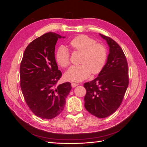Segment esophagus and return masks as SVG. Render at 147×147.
I'll use <instances>...</instances> for the list:
<instances>
[{
    "mask_svg": "<svg viewBox=\"0 0 147 147\" xmlns=\"http://www.w3.org/2000/svg\"><path fill=\"white\" fill-rule=\"evenodd\" d=\"M71 85H72V88H75V87H76L77 86H78V84L75 83H72V84H71Z\"/></svg>",
    "mask_w": 147,
    "mask_h": 147,
    "instance_id": "34e87169",
    "label": "esophagus"
}]
</instances>
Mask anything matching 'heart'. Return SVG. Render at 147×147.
Masks as SVG:
<instances>
[{
	"mask_svg": "<svg viewBox=\"0 0 147 147\" xmlns=\"http://www.w3.org/2000/svg\"><path fill=\"white\" fill-rule=\"evenodd\" d=\"M70 45L75 51L82 53L81 65H74L64 74V78L67 81L80 82L90 77L92 73L99 74L105 65L107 59L106 47L86 35H80L70 42ZM55 59L62 67H66L70 64V54L65 47L60 46L55 53Z\"/></svg>",
	"mask_w": 147,
	"mask_h": 147,
	"instance_id": "1",
	"label": "heart"
}]
</instances>
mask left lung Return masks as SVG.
<instances>
[{"label":"left lung","instance_id":"obj_1","mask_svg":"<svg viewBox=\"0 0 147 147\" xmlns=\"http://www.w3.org/2000/svg\"><path fill=\"white\" fill-rule=\"evenodd\" d=\"M109 47L104 69L92 81L84 83L86 94L84 107L94 116L104 118L112 115L121 105L129 84L125 55L112 38L99 34Z\"/></svg>","mask_w":147,"mask_h":147}]
</instances>
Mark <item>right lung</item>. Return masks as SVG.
<instances>
[{
  "mask_svg": "<svg viewBox=\"0 0 147 147\" xmlns=\"http://www.w3.org/2000/svg\"><path fill=\"white\" fill-rule=\"evenodd\" d=\"M65 38L48 32L30 42L20 65V86L26 104L37 117L50 119L63 110L72 89L66 82L57 86L62 76L55 50L57 39Z\"/></svg>",
  "mask_w": 147,
  "mask_h": 147,
  "instance_id": "add662e5",
  "label": "right lung"
}]
</instances>
